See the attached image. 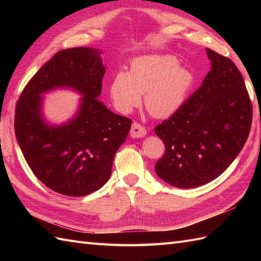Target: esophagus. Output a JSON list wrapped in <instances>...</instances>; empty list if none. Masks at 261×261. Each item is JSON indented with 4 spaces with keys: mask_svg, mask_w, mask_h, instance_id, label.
<instances>
[{
    "mask_svg": "<svg viewBox=\"0 0 261 261\" xmlns=\"http://www.w3.org/2000/svg\"><path fill=\"white\" fill-rule=\"evenodd\" d=\"M147 135V130L146 127L141 125L140 123H138V122H134L131 125V130H130V136L132 138H141V137H145Z\"/></svg>",
    "mask_w": 261,
    "mask_h": 261,
    "instance_id": "esophagus-1",
    "label": "esophagus"
}]
</instances>
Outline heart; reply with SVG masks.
<instances>
[{
  "instance_id": "heart-1",
  "label": "heart",
  "mask_w": 261,
  "mask_h": 261,
  "mask_svg": "<svg viewBox=\"0 0 261 261\" xmlns=\"http://www.w3.org/2000/svg\"><path fill=\"white\" fill-rule=\"evenodd\" d=\"M195 84L193 71L179 66L171 55H143L132 60L129 73L119 71L111 81L110 96L121 113L143 103L156 118L175 114L187 101Z\"/></svg>"
}]
</instances>
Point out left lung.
<instances>
[{
  "mask_svg": "<svg viewBox=\"0 0 261 261\" xmlns=\"http://www.w3.org/2000/svg\"><path fill=\"white\" fill-rule=\"evenodd\" d=\"M211 70L201 87L154 127L165 153L154 169L168 184L192 188L219 177L239 154L250 132L252 105L234 63L206 48Z\"/></svg>",
  "mask_w": 261,
  "mask_h": 261,
  "instance_id": "1",
  "label": "left lung"
}]
</instances>
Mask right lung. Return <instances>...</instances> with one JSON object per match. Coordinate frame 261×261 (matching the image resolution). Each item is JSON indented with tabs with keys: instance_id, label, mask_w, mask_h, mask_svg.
<instances>
[{
	"instance_id": "add662e5",
	"label": "right lung",
	"mask_w": 261,
	"mask_h": 261,
	"mask_svg": "<svg viewBox=\"0 0 261 261\" xmlns=\"http://www.w3.org/2000/svg\"><path fill=\"white\" fill-rule=\"evenodd\" d=\"M101 53L88 47L58 51L28 82L16 102L15 137L25 162L39 180L63 195L85 196L101 188L131 127L129 118L97 99L105 73ZM58 87L74 88L85 96L73 119L49 126L41 114V94Z\"/></svg>"
}]
</instances>
